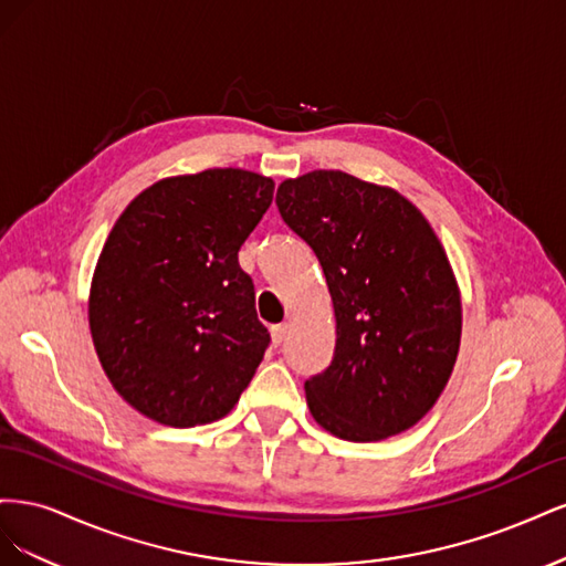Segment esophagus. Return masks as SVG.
<instances>
[{"label": "esophagus", "instance_id": "34e87169", "mask_svg": "<svg viewBox=\"0 0 566 566\" xmlns=\"http://www.w3.org/2000/svg\"><path fill=\"white\" fill-rule=\"evenodd\" d=\"M271 337H273V345H283L285 342V337H287V325L285 323H281V325H273L271 328Z\"/></svg>", "mask_w": 566, "mask_h": 566}]
</instances>
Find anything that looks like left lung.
Returning a JSON list of instances; mask_svg holds the SVG:
<instances>
[{"label": "left lung", "instance_id": "8db88e82", "mask_svg": "<svg viewBox=\"0 0 566 566\" xmlns=\"http://www.w3.org/2000/svg\"><path fill=\"white\" fill-rule=\"evenodd\" d=\"M285 224L323 266L335 310L331 366L304 382L314 420L347 441L413 427L447 387L460 347V290L413 202L339 169L285 179Z\"/></svg>", "mask_w": 566, "mask_h": 566}]
</instances>
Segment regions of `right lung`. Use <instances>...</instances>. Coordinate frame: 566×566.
<instances>
[{
  "label": "right lung",
  "mask_w": 566,
  "mask_h": 566,
  "mask_svg": "<svg viewBox=\"0 0 566 566\" xmlns=\"http://www.w3.org/2000/svg\"><path fill=\"white\" fill-rule=\"evenodd\" d=\"M273 200L248 169H205L148 186L101 250L90 328L111 385L169 427L224 418L269 347L238 250Z\"/></svg>",
  "instance_id": "right-lung-1"
}]
</instances>
